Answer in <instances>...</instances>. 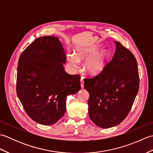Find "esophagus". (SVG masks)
Masks as SVG:
<instances>
[{
    "mask_svg": "<svg viewBox=\"0 0 153 153\" xmlns=\"http://www.w3.org/2000/svg\"><path fill=\"white\" fill-rule=\"evenodd\" d=\"M80 84H81V88L83 89L84 87V82H83V79L82 77L80 79Z\"/></svg>",
    "mask_w": 153,
    "mask_h": 153,
    "instance_id": "obj_1",
    "label": "esophagus"
}]
</instances>
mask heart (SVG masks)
<instances>
[{"label":"heart","mask_w":153,"mask_h":153,"mask_svg":"<svg viewBox=\"0 0 153 153\" xmlns=\"http://www.w3.org/2000/svg\"><path fill=\"white\" fill-rule=\"evenodd\" d=\"M100 45H84L75 49L74 54H67V59L71 70L79 69V62L85 61L83 69L89 76H95L102 72L105 67L108 53L105 50H100Z\"/></svg>","instance_id":"b5f03b06"}]
</instances>
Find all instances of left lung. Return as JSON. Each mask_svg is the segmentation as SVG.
Listing matches in <instances>:
<instances>
[{
  "mask_svg": "<svg viewBox=\"0 0 153 153\" xmlns=\"http://www.w3.org/2000/svg\"><path fill=\"white\" fill-rule=\"evenodd\" d=\"M114 43V54L102 72L84 79V87L89 93V118L102 128L116 126L126 118L139 87L134 55L119 42Z\"/></svg>",
  "mask_w": 153,
  "mask_h": 153,
  "instance_id": "left-lung-1",
  "label": "left lung"
}]
</instances>
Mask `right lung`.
<instances>
[{
    "mask_svg": "<svg viewBox=\"0 0 153 153\" xmlns=\"http://www.w3.org/2000/svg\"><path fill=\"white\" fill-rule=\"evenodd\" d=\"M66 56L59 38H37L18 60L16 92L25 112L42 125H52L66 110L67 96L81 89L80 76L64 70Z\"/></svg>",
    "mask_w": 153,
    "mask_h": 153,
    "instance_id": "1",
    "label": "right lung"
}]
</instances>
